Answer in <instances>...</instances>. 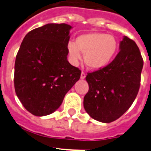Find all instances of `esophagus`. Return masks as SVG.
Returning a JSON list of instances; mask_svg holds the SVG:
<instances>
[{
	"label": "esophagus",
	"instance_id": "obj_1",
	"mask_svg": "<svg viewBox=\"0 0 151 151\" xmlns=\"http://www.w3.org/2000/svg\"><path fill=\"white\" fill-rule=\"evenodd\" d=\"M85 76H86V74H85L84 72H82V73H81V79H84V78H85Z\"/></svg>",
	"mask_w": 151,
	"mask_h": 151
}]
</instances>
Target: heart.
Wrapping results in <instances>:
<instances>
[{
  "mask_svg": "<svg viewBox=\"0 0 151 151\" xmlns=\"http://www.w3.org/2000/svg\"><path fill=\"white\" fill-rule=\"evenodd\" d=\"M116 38L106 33L88 32L80 35L76 44L70 41L67 45L69 59L76 64L84 54V62L89 69L99 70L113 61L118 52Z\"/></svg>",
  "mask_w": 151,
  "mask_h": 151,
  "instance_id": "b5f03b06",
  "label": "heart"
}]
</instances>
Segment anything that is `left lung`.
<instances>
[{"label":"left lung","instance_id":"8db88e82","mask_svg":"<svg viewBox=\"0 0 151 151\" xmlns=\"http://www.w3.org/2000/svg\"><path fill=\"white\" fill-rule=\"evenodd\" d=\"M143 64L135 42L124 36L115 59L106 67L88 73L85 78L89 90L83 104L88 114L104 123L123 115L138 93Z\"/></svg>","mask_w":151,"mask_h":151}]
</instances>
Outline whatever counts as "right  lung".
<instances>
[{"instance_id": "obj_1", "label": "right lung", "mask_w": 151, "mask_h": 151, "mask_svg": "<svg viewBox=\"0 0 151 151\" xmlns=\"http://www.w3.org/2000/svg\"><path fill=\"white\" fill-rule=\"evenodd\" d=\"M72 26L46 24L23 38L15 61L14 87L26 110L36 116L60 107L66 94L78 81L81 70L67 60Z\"/></svg>"}]
</instances>
